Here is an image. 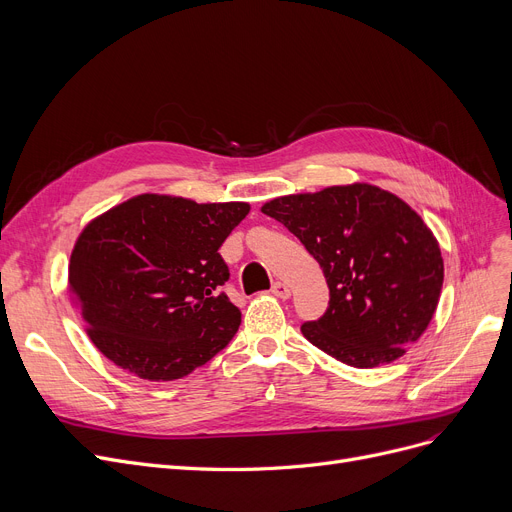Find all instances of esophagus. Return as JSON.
<instances>
[{
	"instance_id": "obj_1",
	"label": "esophagus",
	"mask_w": 512,
	"mask_h": 512,
	"mask_svg": "<svg viewBox=\"0 0 512 512\" xmlns=\"http://www.w3.org/2000/svg\"><path fill=\"white\" fill-rule=\"evenodd\" d=\"M273 296H277V298H281V300H287L289 296H291V289H289V285H285V283H281V281H277V283H273Z\"/></svg>"
}]
</instances>
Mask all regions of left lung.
Returning <instances> with one entry per match:
<instances>
[{"label":"left lung","instance_id":"left-lung-1","mask_svg":"<svg viewBox=\"0 0 512 512\" xmlns=\"http://www.w3.org/2000/svg\"><path fill=\"white\" fill-rule=\"evenodd\" d=\"M321 264L329 308L302 325L312 346L356 369L404 356L433 319L444 283L440 243L394 193L335 185L266 202Z\"/></svg>","mask_w":512,"mask_h":512}]
</instances>
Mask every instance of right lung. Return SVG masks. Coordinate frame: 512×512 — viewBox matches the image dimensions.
Instances as JSON below:
<instances>
[{
    "label": "right lung",
    "mask_w": 512,
    "mask_h": 512,
    "mask_svg": "<svg viewBox=\"0 0 512 512\" xmlns=\"http://www.w3.org/2000/svg\"><path fill=\"white\" fill-rule=\"evenodd\" d=\"M250 204L141 193L81 231L68 291L93 346L139 379L175 381L221 352L241 312L218 248Z\"/></svg>",
    "instance_id": "right-lung-1"
}]
</instances>
